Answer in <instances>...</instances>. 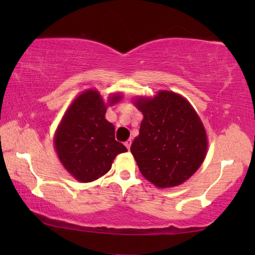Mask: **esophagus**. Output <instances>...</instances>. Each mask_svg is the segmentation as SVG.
Here are the masks:
<instances>
[{"mask_svg": "<svg viewBox=\"0 0 255 255\" xmlns=\"http://www.w3.org/2000/svg\"><path fill=\"white\" fill-rule=\"evenodd\" d=\"M131 144H132V140H131V139H128V140H127V141L124 142V145L127 146V148H128V149H130V147H131Z\"/></svg>", "mask_w": 255, "mask_h": 255, "instance_id": "obj_1", "label": "esophagus"}]
</instances>
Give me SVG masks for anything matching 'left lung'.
Wrapping results in <instances>:
<instances>
[{
  "instance_id": "left-lung-1",
  "label": "left lung",
  "mask_w": 255,
  "mask_h": 255,
  "mask_svg": "<svg viewBox=\"0 0 255 255\" xmlns=\"http://www.w3.org/2000/svg\"><path fill=\"white\" fill-rule=\"evenodd\" d=\"M135 104L144 115L131 145L139 170L159 188L179 186L205 158L208 141L200 117L187 100L165 90Z\"/></svg>"
}]
</instances>
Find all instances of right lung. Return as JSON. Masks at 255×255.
<instances>
[{
    "label": "right lung",
    "instance_id": "add662e5",
    "mask_svg": "<svg viewBox=\"0 0 255 255\" xmlns=\"http://www.w3.org/2000/svg\"><path fill=\"white\" fill-rule=\"evenodd\" d=\"M121 99L118 95L110 103ZM107 108L96 90L81 94L62 118L54 138L58 156L81 182L109 172L115 156L128 149L115 139V127L106 120Z\"/></svg>",
    "mask_w": 255,
    "mask_h": 255
}]
</instances>
